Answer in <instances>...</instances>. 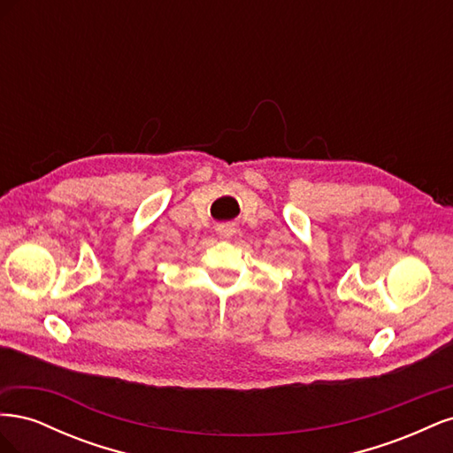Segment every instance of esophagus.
Here are the masks:
<instances>
[{"instance_id": "1", "label": "esophagus", "mask_w": 453, "mask_h": 453, "mask_svg": "<svg viewBox=\"0 0 453 453\" xmlns=\"http://www.w3.org/2000/svg\"><path fill=\"white\" fill-rule=\"evenodd\" d=\"M215 232L221 238H230V236H234V232H236V228H234V225H228V223H223V225H217V228H215Z\"/></svg>"}]
</instances>
